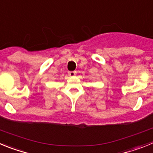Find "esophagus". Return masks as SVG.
I'll return each mask as SVG.
<instances>
[{"mask_svg":"<svg viewBox=\"0 0 153 153\" xmlns=\"http://www.w3.org/2000/svg\"><path fill=\"white\" fill-rule=\"evenodd\" d=\"M76 71H69L68 72V74L70 76H74L76 75Z\"/></svg>","mask_w":153,"mask_h":153,"instance_id":"34e87169","label":"esophagus"}]
</instances>
